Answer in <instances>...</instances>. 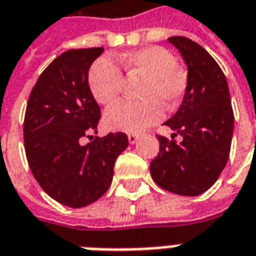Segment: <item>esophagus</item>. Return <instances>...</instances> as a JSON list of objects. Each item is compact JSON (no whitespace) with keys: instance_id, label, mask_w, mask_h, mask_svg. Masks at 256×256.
<instances>
[{"instance_id":"esophagus-1","label":"esophagus","mask_w":256,"mask_h":256,"mask_svg":"<svg viewBox=\"0 0 256 256\" xmlns=\"http://www.w3.org/2000/svg\"><path fill=\"white\" fill-rule=\"evenodd\" d=\"M128 142H130V144H136V142L138 141L140 134H137V133H130V134H128Z\"/></svg>"}]
</instances>
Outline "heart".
Instances as JSON below:
<instances>
[{"instance_id": "obj_1", "label": "heart", "mask_w": 256, "mask_h": 256, "mask_svg": "<svg viewBox=\"0 0 256 256\" xmlns=\"http://www.w3.org/2000/svg\"><path fill=\"white\" fill-rule=\"evenodd\" d=\"M119 63L128 78H141V101H119L106 110L104 122L114 132L140 133L163 116V106L176 110L188 92L186 70L163 46H146L124 53ZM123 86L120 70L108 58H98L89 72V88L94 100L108 106L116 100Z\"/></svg>"}]
</instances>
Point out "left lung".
Wrapping results in <instances>:
<instances>
[{
    "label": "left lung",
    "instance_id": "obj_1",
    "mask_svg": "<svg viewBox=\"0 0 256 256\" xmlns=\"http://www.w3.org/2000/svg\"><path fill=\"white\" fill-rule=\"evenodd\" d=\"M168 42L188 66L189 86L180 110L164 122L172 138L158 136L160 148L150 162V176L168 192L198 196L214 185L229 159L234 124L230 93L222 70L203 46L186 36H170Z\"/></svg>",
    "mask_w": 256,
    "mask_h": 256
}]
</instances>
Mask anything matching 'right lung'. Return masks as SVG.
Wrapping results in <instances>:
<instances>
[{
  "instance_id": "add662e5",
  "label": "right lung",
  "mask_w": 256,
  "mask_h": 256,
  "mask_svg": "<svg viewBox=\"0 0 256 256\" xmlns=\"http://www.w3.org/2000/svg\"><path fill=\"white\" fill-rule=\"evenodd\" d=\"M102 48L70 49L49 64L31 90L23 126L32 176L58 203L79 208L94 203L112 182L116 158L128 148L124 133L93 138L101 118L88 82Z\"/></svg>"
}]
</instances>
